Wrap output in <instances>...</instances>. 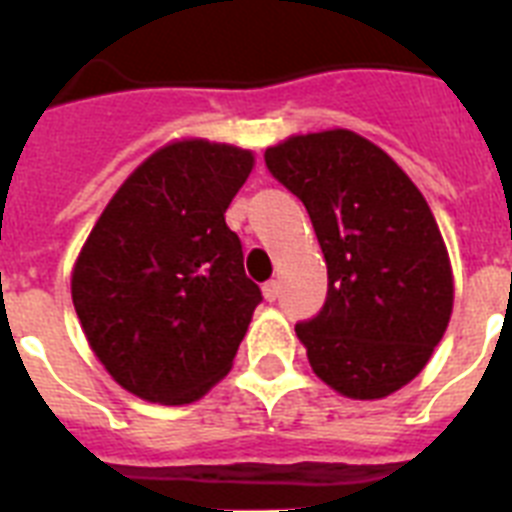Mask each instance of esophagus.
<instances>
[{"mask_svg": "<svg viewBox=\"0 0 512 512\" xmlns=\"http://www.w3.org/2000/svg\"><path fill=\"white\" fill-rule=\"evenodd\" d=\"M263 297L268 299V302H276V299H278V281H268V284H263Z\"/></svg>", "mask_w": 512, "mask_h": 512, "instance_id": "34e87169", "label": "esophagus"}]
</instances>
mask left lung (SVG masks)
Wrapping results in <instances>:
<instances>
[{
    "label": "left lung",
    "instance_id": "left-lung-1",
    "mask_svg": "<svg viewBox=\"0 0 512 512\" xmlns=\"http://www.w3.org/2000/svg\"><path fill=\"white\" fill-rule=\"evenodd\" d=\"M265 165L313 220L328 268L321 313L294 326L315 376L352 400L410 384L452 315V265L429 202L347 128L289 136Z\"/></svg>",
    "mask_w": 512,
    "mask_h": 512
}]
</instances>
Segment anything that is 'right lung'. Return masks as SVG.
Listing matches in <instances>:
<instances>
[{"mask_svg":"<svg viewBox=\"0 0 512 512\" xmlns=\"http://www.w3.org/2000/svg\"><path fill=\"white\" fill-rule=\"evenodd\" d=\"M255 155L170 141L123 181L70 278L86 342L115 381L160 405H189L234 365L260 286L244 273L226 210Z\"/></svg>","mask_w":512,"mask_h":512,"instance_id":"obj_1","label":"right lung"}]
</instances>
